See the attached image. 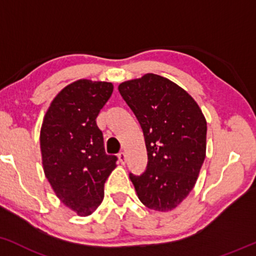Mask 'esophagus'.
Here are the masks:
<instances>
[{"label": "esophagus", "instance_id": "34e87169", "mask_svg": "<svg viewBox=\"0 0 256 256\" xmlns=\"http://www.w3.org/2000/svg\"><path fill=\"white\" fill-rule=\"evenodd\" d=\"M118 158H119L120 163H122V164H124V163L126 162V155H125V152H119V154H118Z\"/></svg>", "mask_w": 256, "mask_h": 256}]
</instances>
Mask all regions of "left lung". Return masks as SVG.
Here are the masks:
<instances>
[{"instance_id": "8db88e82", "label": "left lung", "mask_w": 256, "mask_h": 256, "mask_svg": "<svg viewBox=\"0 0 256 256\" xmlns=\"http://www.w3.org/2000/svg\"><path fill=\"white\" fill-rule=\"evenodd\" d=\"M118 90L146 140V170L130 173L138 198L152 210H173L193 190L205 160L202 110L182 88L155 74L122 82Z\"/></svg>"}]
</instances>
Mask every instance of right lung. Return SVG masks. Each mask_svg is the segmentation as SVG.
<instances>
[{
    "label": "right lung",
    "instance_id": "add662e5",
    "mask_svg": "<svg viewBox=\"0 0 256 256\" xmlns=\"http://www.w3.org/2000/svg\"><path fill=\"white\" fill-rule=\"evenodd\" d=\"M113 84L80 80L52 101L40 131L45 176L58 198L78 216H88L104 199V186L118 158L107 155L96 125Z\"/></svg>",
    "mask_w": 256,
    "mask_h": 256
}]
</instances>
